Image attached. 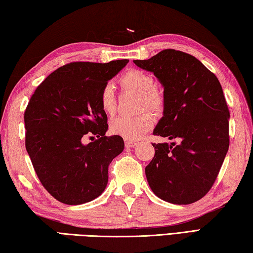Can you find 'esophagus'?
<instances>
[{
    "label": "esophagus",
    "instance_id": "1",
    "mask_svg": "<svg viewBox=\"0 0 253 253\" xmlns=\"http://www.w3.org/2000/svg\"><path fill=\"white\" fill-rule=\"evenodd\" d=\"M136 146V142L135 141H126V148H133Z\"/></svg>",
    "mask_w": 253,
    "mask_h": 253
}]
</instances>
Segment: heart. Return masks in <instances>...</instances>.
<instances>
[{
  "label": "heart",
  "instance_id": "heart-1",
  "mask_svg": "<svg viewBox=\"0 0 253 253\" xmlns=\"http://www.w3.org/2000/svg\"><path fill=\"white\" fill-rule=\"evenodd\" d=\"M124 87L129 88L142 96V109L148 107L152 111H159L164 106V98L161 94L155 88V78L150 74L142 70L131 69L121 80ZM101 109L107 115H112L115 112V96L114 89L111 84L103 87L99 95ZM155 123V119L150 113H142L138 117H119L110 123L111 133L122 136L123 139L138 140L151 129Z\"/></svg>",
  "mask_w": 253,
  "mask_h": 253
}]
</instances>
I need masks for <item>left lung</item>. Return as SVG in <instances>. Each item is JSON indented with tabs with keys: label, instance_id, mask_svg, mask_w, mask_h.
I'll list each match as a JSON object with an SVG mask.
<instances>
[{
	"label": "left lung",
	"instance_id": "8db88e82",
	"mask_svg": "<svg viewBox=\"0 0 253 253\" xmlns=\"http://www.w3.org/2000/svg\"><path fill=\"white\" fill-rule=\"evenodd\" d=\"M133 63L154 73L164 87V117L154 134L180 140L152 143L148 184L161 200L192 204L212 187L229 150L230 112L222 86L200 60L175 49Z\"/></svg>",
	"mask_w": 253,
	"mask_h": 253
}]
</instances>
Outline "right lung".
Segmentation results:
<instances>
[{"label":"right lung","mask_w":253,"mask_h":253,"mask_svg":"<svg viewBox=\"0 0 253 253\" xmlns=\"http://www.w3.org/2000/svg\"><path fill=\"white\" fill-rule=\"evenodd\" d=\"M127 63L67 64L45 78L30 98L24 112L28 155L43 187L64 204H84L101 195L109 165L123 151L121 136L105 135L109 126L99 95ZM86 134L98 140L83 144Z\"/></svg>","instance_id":"obj_1"}]
</instances>
